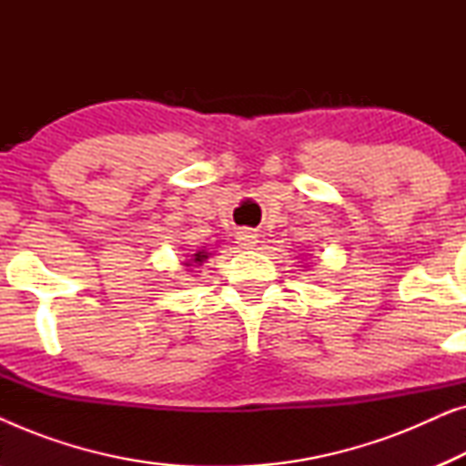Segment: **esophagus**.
<instances>
[{
  "label": "esophagus",
  "mask_w": 466,
  "mask_h": 466,
  "mask_svg": "<svg viewBox=\"0 0 466 466\" xmlns=\"http://www.w3.org/2000/svg\"><path fill=\"white\" fill-rule=\"evenodd\" d=\"M257 238H258V235L254 233V231H250V228H241V231H238V244L241 248L257 246Z\"/></svg>",
  "instance_id": "34e87169"
}]
</instances>
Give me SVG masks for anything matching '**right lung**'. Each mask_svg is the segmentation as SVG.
<instances>
[{"instance_id":"obj_1","label":"right lung","mask_w":466,"mask_h":466,"mask_svg":"<svg viewBox=\"0 0 466 466\" xmlns=\"http://www.w3.org/2000/svg\"><path fill=\"white\" fill-rule=\"evenodd\" d=\"M203 258H208V257H206V254H203V252H199V254H195V263H201V260H203Z\"/></svg>"}]
</instances>
